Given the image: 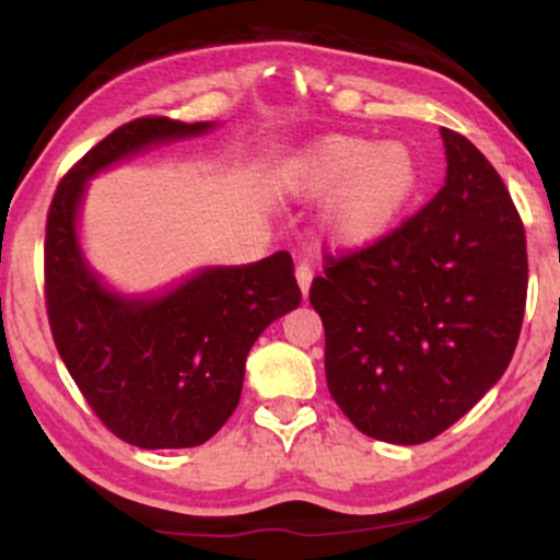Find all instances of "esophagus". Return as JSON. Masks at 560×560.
I'll return each mask as SVG.
<instances>
[{
  "instance_id": "1",
  "label": "esophagus",
  "mask_w": 560,
  "mask_h": 560,
  "mask_svg": "<svg viewBox=\"0 0 560 560\" xmlns=\"http://www.w3.org/2000/svg\"><path fill=\"white\" fill-rule=\"evenodd\" d=\"M294 276H298L300 292H302V294L311 292V284H313V268L307 266V262H300V266L294 268Z\"/></svg>"
}]
</instances>
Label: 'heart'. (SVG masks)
<instances>
[{"label": "heart", "mask_w": 560, "mask_h": 560, "mask_svg": "<svg viewBox=\"0 0 560 560\" xmlns=\"http://www.w3.org/2000/svg\"><path fill=\"white\" fill-rule=\"evenodd\" d=\"M419 178V160L408 144L358 133L316 139L276 171V186L289 197H329L320 213V234L339 249L382 240L400 221Z\"/></svg>", "instance_id": "heart-1"}]
</instances>
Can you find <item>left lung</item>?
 <instances>
[{
    "mask_svg": "<svg viewBox=\"0 0 560 560\" xmlns=\"http://www.w3.org/2000/svg\"><path fill=\"white\" fill-rule=\"evenodd\" d=\"M447 176L432 202L311 287L326 384L374 440L421 445L505 374L526 305V236L503 178L442 128Z\"/></svg>",
    "mask_w": 560,
    "mask_h": 560,
    "instance_id": "left-lung-1",
    "label": "left lung"
}]
</instances>
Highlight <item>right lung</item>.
I'll list each match as a JSON object with an SVG mask.
<instances>
[{"instance_id": "1", "label": "right lung", "mask_w": 560, "mask_h": 560, "mask_svg": "<svg viewBox=\"0 0 560 560\" xmlns=\"http://www.w3.org/2000/svg\"><path fill=\"white\" fill-rule=\"evenodd\" d=\"M213 128L171 118L115 128L62 178L47 218L44 281L57 352L102 423L144 450L208 442L240 405L255 339L302 300L284 249L247 266L197 268L150 294L118 292L89 266L79 236L89 182Z\"/></svg>"}]
</instances>
